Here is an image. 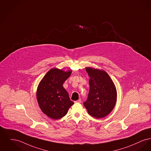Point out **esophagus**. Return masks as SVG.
Segmentation results:
<instances>
[{"label":"esophagus","instance_id":"1","mask_svg":"<svg viewBox=\"0 0 151 151\" xmlns=\"http://www.w3.org/2000/svg\"><path fill=\"white\" fill-rule=\"evenodd\" d=\"M81 102V99H79V100H78L75 101V103H80Z\"/></svg>","mask_w":151,"mask_h":151}]
</instances>
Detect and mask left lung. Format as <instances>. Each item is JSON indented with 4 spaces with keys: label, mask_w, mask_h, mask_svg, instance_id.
Instances as JSON below:
<instances>
[{
    "label": "left lung",
    "mask_w": 151,
    "mask_h": 151,
    "mask_svg": "<svg viewBox=\"0 0 151 151\" xmlns=\"http://www.w3.org/2000/svg\"><path fill=\"white\" fill-rule=\"evenodd\" d=\"M90 77L87 100L83 104L89 114L101 119L109 114L115 106L117 91L114 81L103 70L86 67Z\"/></svg>",
    "instance_id": "obj_1"
}]
</instances>
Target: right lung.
I'll return each mask as SVG.
<instances>
[{
	"label": "right lung",
	"instance_id": "1",
	"mask_svg": "<svg viewBox=\"0 0 151 151\" xmlns=\"http://www.w3.org/2000/svg\"><path fill=\"white\" fill-rule=\"evenodd\" d=\"M71 73V70L64 71L58 68H51L37 86L36 98L39 106L45 114L54 120L65 115L74 103L63 86Z\"/></svg>",
	"mask_w": 151,
	"mask_h": 151
}]
</instances>
